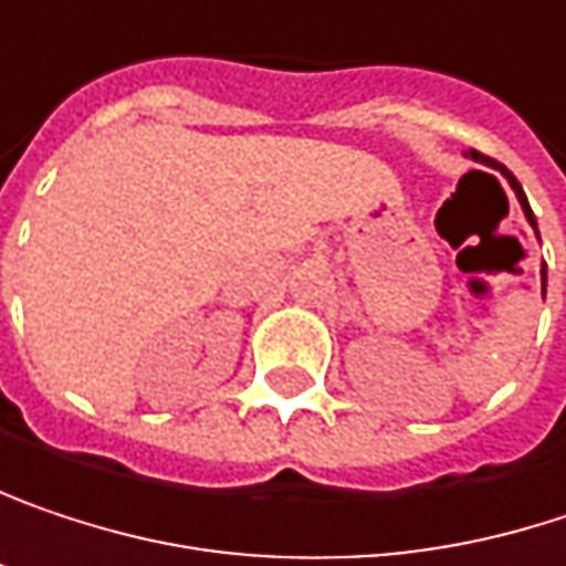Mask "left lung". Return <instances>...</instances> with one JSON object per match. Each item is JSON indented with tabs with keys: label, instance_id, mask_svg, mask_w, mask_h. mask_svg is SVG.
Returning a JSON list of instances; mask_svg holds the SVG:
<instances>
[{
	"label": "left lung",
	"instance_id": "1",
	"mask_svg": "<svg viewBox=\"0 0 566 566\" xmlns=\"http://www.w3.org/2000/svg\"><path fill=\"white\" fill-rule=\"evenodd\" d=\"M472 159H475V163H482V166H489V169H495V172H502V176L509 178V185H512V191H515V198H518V205H522V211H525V218H528V224H531V228H534V234H537V221H534V211H531L528 198H525V188L518 185V178L512 176V172H509V169H505L502 163H495V159H485V156H479V153H472ZM544 273H547V270L541 266V283L547 280Z\"/></svg>",
	"mask_w": 566,
	"mask_h": 566
}]
</instances>
